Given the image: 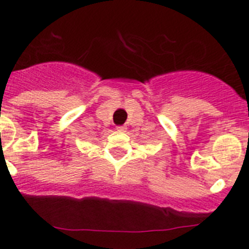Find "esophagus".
Masks as SVG:
<instances>
[{
	"label": "esophagus",
	"instance_id": "1",
	"mask_svg": "<svg viewBox=\"0 0 249 249\" xmlns=\"http://www.w3.org/2000/svg\"><path fill=\"white\" fill-rule=\"evenodd\" d=\"M116 128L118 129V131H126V127L124 126H117Z\"/></svg>",
	"mask_w": 249,
	"mask_h": 249
}]
</instances>
